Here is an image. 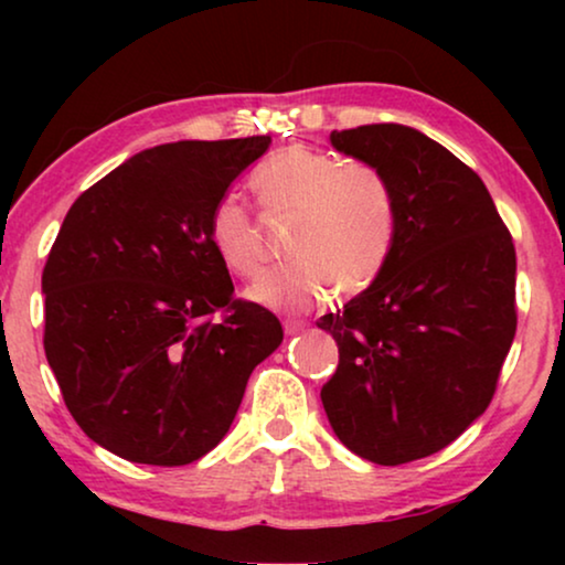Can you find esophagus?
<instances>
[{"label":"esophagus","instance_id":"esophagus-1","mask_svg":"<svg viewBox=\"0 0 565 565\" xmlns=\"http://www.w3.org/2000/svg\"><path fill=\"white\" fill-rule=\"evenodd\" d=\"M282 329H285V334H288V337H296L306 329V323L303 321H285Z\"/></svg>","mask_w":565,"mask_h":565}]
</instances>
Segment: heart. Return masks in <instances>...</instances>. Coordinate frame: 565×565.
I'll return each instance as SVG.
<instances>
[{
	"label": "heart",
	"instance_id": "obj_1",
	"mask_svg": "<svg viewBox=\"0 0 565 565\" xmlns=\"http://www.w3.org/2000/svg\"><path fill=\"white\" fill-rule=\"evenodd\" d=\"M252 188L269 215H290V265L252 285L254 303L282 313H303L329 298L367 290L396 249L401 207L391 177L370 161H344L337 153L288 146L262 161ZM207 236L223 265L254 277L265 265L257 218L234 192L213 205Z\"/></svg>",
	"mask_w": 565,
	"mask_h": 565
}]
</instances>
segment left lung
<instances>
[{
  "instance_id": "left-lung-1",
  "label": "left lung",
  "mask_w": 565,
  "mask_h": 565,
  "mask_svg": "<svg viewBox=\"0 0 565 565\" xmlns=\"http://www.w3.org/2000/svg\"><path fill=\"white\" fill-rule=\"evenodd\" d=\"M331 146L391 177L401 223L383 275L316 321L339 347L323 412L354 455L401 466L489 408L516 331L514 242L481 177L419 130H331Z\"/></svg>"
}]
</instances>
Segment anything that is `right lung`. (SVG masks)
<instances>
[{
  "mask_svg": "<svg viewBox=\"0 0 565 565\" xmlns=\"http://www.w3.org/2000/svg\"><path fill=\"white\" fill-rule=\"evenodd\" d=\"M267 146H153L84 190L61 223L43 267L45 358L84 435L118 458H203L282 342L273 311L234 298L207 236L213 205Z\"/></svg>",
  "mask_w": 565,
  "mask_h": 565,
  "instance_id": "add662e5",
  "label": "right lung"
}]
</instances>
